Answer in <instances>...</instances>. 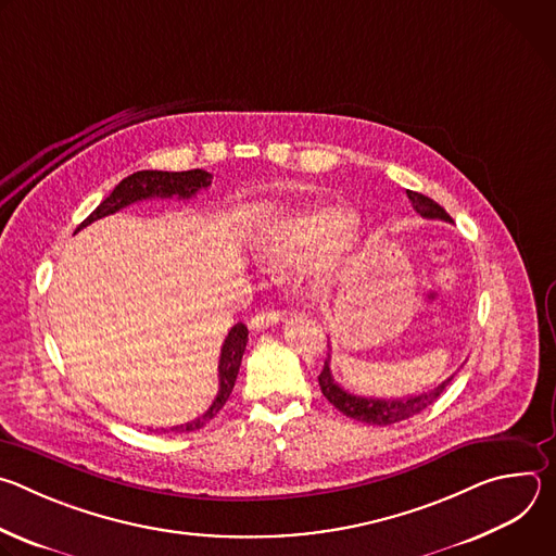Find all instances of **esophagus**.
<instances>
[{"instance_id":"esophagus-1","label":"esophagus","mask_w":556,"mask_h":556,"mask_svg":"<svg viewBox=\"0 0 556 556\" xmlns=\"http://www.w3.org/2000/svg\"><path fill=\"white\" fill-rule=\"evenodd\" d=\"M279 319H281L279 309H275V307H264V309H260V312L253 316V319L249 321V328H251L253 332H264V330L277 326Z\"/></svg>"}]
</instances>
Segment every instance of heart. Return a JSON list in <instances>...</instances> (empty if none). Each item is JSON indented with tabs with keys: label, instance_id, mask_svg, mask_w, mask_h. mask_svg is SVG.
Listing matches in <instances>:
<instances>
[{
	"label": "heart",
	"instance_id": "1",
	"mask_svg": "<svg viewBox=\"0 0 556 556\" xmlns=\"http://www.w3.org/2000/svg\"><path fill=\"white\" fill-rule=\"evenodd\" d=\"M348 224L350 213L343 206H316L268 224L257 235L253 249L262 266L273 273L301 270L319 260L321 253ZM348 242L350 235L341 242V249L348 247ZM343 266L345 257L341 253L326 257L319 270H316V288L330 290L337 283Z\"/></svg>",
	"mask_w": 556,
	"mask_h": 556
}]
</instances>
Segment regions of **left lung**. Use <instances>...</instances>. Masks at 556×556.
<instances>
[{
	"label": "left lung",
	"mask_w": 556,
	"mask_h": 556,
	"mask_svg": "<svg viewBox=\"0 0 556 556\" xmlns=\"http://www.w3.org/2000/svg\"><path fill=\"white\" fill-rule=\"evenodd\" d=\"M414 208L422 215V217H429V219H444V222H453L451 215L438 204L433 202L431 198L422 195V193H416V191H407ZM330 348V343H328ZM332 350V348H330ZM330 350H328V358H326V365L319 374V384H321V391L326 399L348 418H354L358 422H365V425H376V427H387V425H393V422H401V420H407L420 412H425L427 407H431L442 391L446 389V384L453 380V376H448L444 382H440L438 387L429 389V391H422L418 395H407V399H365V395H356V393H350L345 391L332 376V369H330Z\"/></svg>",
	"instance_id": "obj_1"
}]
</instances>
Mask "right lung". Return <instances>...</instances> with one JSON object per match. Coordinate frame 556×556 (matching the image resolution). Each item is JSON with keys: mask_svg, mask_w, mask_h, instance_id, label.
I'll use <instances>...</instances> for the list:
<instances>
[{"mask_svg": "<svg viewBox=\"0 0 556 556\" xmlns=\"http://www.w3.org/2000/svg\"><path fill=\"white\" fill-rule=\"evenodd\" d=\"M213 176L208 172L202 169H191V172H136L131 176H127L125 180L118 182V187L81 222L76 230H81L84 226L112 215L134 202L140 200H149V198H178V200H189L193 198L200 189H206L211 185ZM249 343V330L244 324H235L228 332V337L224 339L222 345V354H219V391L215 395L213 405L195 420L172 427V429H163V433H189L195 429H202L206 422H211L219 409L226 405L228 395L235 387L237 380V371H240L242 365V356Z\"/></svg>", "mask_w": 556, "mask_h": 556, "instance_id": "add662e5", "label": "right lung"}]
</instances>
